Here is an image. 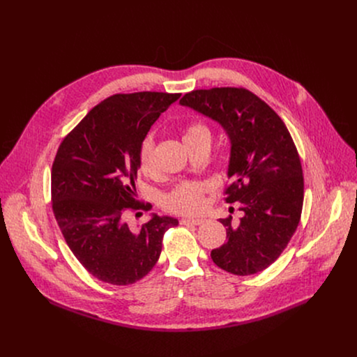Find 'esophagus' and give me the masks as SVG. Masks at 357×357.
<instances>
[{"label": "esophagus", "instance_id": "34e87169", "mask_svg": "<svg viewBox=\"0 0 357 357\" xmlns=\"http://www.w3.org/2000/svg\"><path fill=\"white\" fill-rule=\"evenodd\" d=\"M202 223H203L202 219H182V220H181V225H185V226H189V225H192V226H199V225H202Z\"/></svg>", "mask_w": 357, "mask_h": 357}]
</instances>
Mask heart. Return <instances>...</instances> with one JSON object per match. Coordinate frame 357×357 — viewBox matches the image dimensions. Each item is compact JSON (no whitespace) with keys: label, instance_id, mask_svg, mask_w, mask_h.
<instances>
[{"label":"heart","instance_id":"obj_1","mask_svg":"<svg viewBox=\"0 0 357 357\" xmlns=\"http://www.w3.org/2000/svg\"><path fill=\"white\" fill-rule=\"evenodd\" d=\"M199 137H209V130L200 123H193L183 130V142H189ZM138 169L144 176L152 178L157 174V165L154 158V142L151 138L142 141L138 155ZM206 188L199 182H183L171 190L164 199V208L176 215H193L200 212L203 208V197H205Z\"/></svg>","mask_w":357,"mask_h":357}]
</instances>
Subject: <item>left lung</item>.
I'll return each instance as SVG.
<instances>
[{
  "instance_id": "8db88e82",
  "label": "left lung",
  "mask_w": 357,
  "mask_h": 357,
  "mask_svg": "<svg viewBox=\"0 0 357 357\" xmlns=\"http://www.w3.org/2000/svg\"><path fill=\"white\" fill-rule=\"evenodd\" d=\"M179 103L218 121L231 142L225 200L240 202L244 216L220 219L227 241L211 257L230 274H257L281 256L301 220L303 175L294 139L281 117L244 87L193 90Z\"/></svg>"
}]
</instances>
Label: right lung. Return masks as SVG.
I'll return each mask as SVG.
<instances>
[{
  "label": "right lung",
  "instance_id": "1",
  "mask_svg": "<svg viewBox=\"0 0 357 357\" xmlns=\"http://www.w3.org/2000/svg\"><path fill=\"white\" fill-rule=\"evenodd\" d=\"M181 93H119L94 106L62 139L52 164L50 195L58 226L79 263L97 280L130 285L160 259L162 238L178 220L157 215L131 230L138 149ZM137 216V215H135Z\"/></svg>",
  "mask_w": 357,
  "mask_h": 357
}]
</instances>
